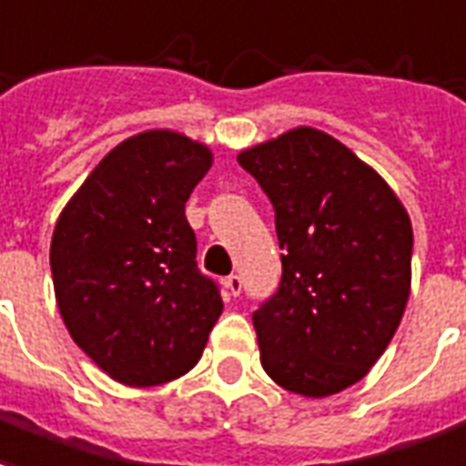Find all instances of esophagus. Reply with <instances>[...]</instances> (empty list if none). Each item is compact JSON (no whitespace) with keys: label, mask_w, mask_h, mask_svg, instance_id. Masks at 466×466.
I'll return each mask as SVG.
<instances>
[{"label":"esophagus","mask_w":466,"mask_h":466,"mask_svg":"<svg viewBox=\"0 0 466 466\" xmlns=\"http://www.w3.org/2000/svg\"><path fill=\"white\" fill-rule=\"evenodd\" d=\"M224 289L229 291V296H234V299H237V296L242 294V279L237 277V274L227 277V279H224Z\"/></svg>","instance_id":"1"}]
</instances>
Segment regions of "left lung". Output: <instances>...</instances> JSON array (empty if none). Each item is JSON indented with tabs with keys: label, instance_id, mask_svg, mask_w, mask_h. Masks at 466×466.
I'll return each mask as SVG.
<instances>
[{
	"label": "left lung",
	"instance_id": "left-lung-1",
	"mask_svg": "<svg viewBox=\"0 0 466 466\" xmlns=\"http://www.w3.org/2000/svg\"><path fill=\"white\" fill-rule=\"evenodd\" d=\"M237 160L277 209L281 286L254 329L284 390L329 398L363 380L395 336L412 284L405 205L350 147L299 126Z\"/></svg>",
	"mask_w": 466,
	"mask_h": 466
}]
</instances>
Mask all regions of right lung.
<instances>
[{"label":"right lung","instance_id":"add662e5","mask_svg":"<svg viewBox=\"0 0 466 466\" xmlns=\"http://www.w3.org/2000/svg\"><path fill=\"white\" fill-rule=\"evenodd\" d=\"M215 163L170 127L126 137L76 189L51 234V277L71 339L120 385L195 368L222 313L198 268L185 202Z\"/></svg>","mask_w":466,"mask_h":466}]
</instances>
